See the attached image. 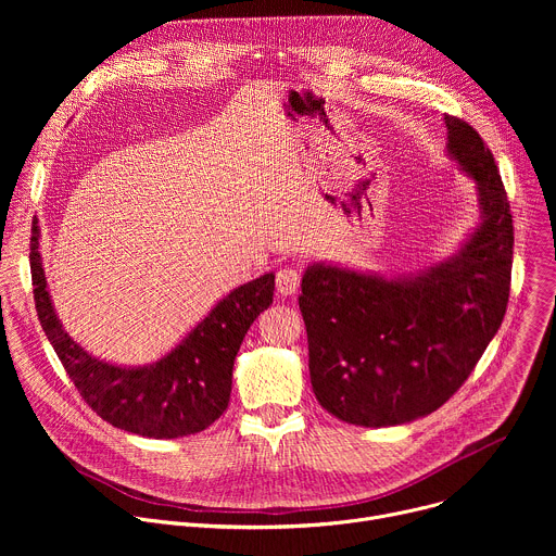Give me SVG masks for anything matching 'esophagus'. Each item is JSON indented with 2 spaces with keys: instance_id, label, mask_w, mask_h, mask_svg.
Segmentation results:
<instances>
[{
  "instance_id": "obj_1",
  "label": "esophagus",
  "mask_w": 556,
  "mask_h": 556,
  "mask_svg": "<svg viewBox=\"0 0 556 556\" xmlns=\"http://www.w3.org/2000/svg\"><path fill=\"white\" fill-rule=\"evenodd\" d=\"M299 283H301V275L296 268L288 266V268H281L277 273V292L283 294V296H290L299 290Z\"/></svg>"
}]
</instances>
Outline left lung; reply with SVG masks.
Segmentation results:
<instances>
[{"label": "left lung", "instance_id": "8db88e82", "mask_svg": "<svg viewBox=\"0 0 556 556\" xmlns=\"http://www.w3.org/2000/svg\"><path fill=\"white\" fill-rule=\"evenodd\" d=\"M446 155L472 180L480 219L457 251L418 273L312 262L299 307L316 401L356 427H395L440 409L497 334L510 292L513 215L491 149L444 116Z\"/></svg>", "mask_w": 556, "mask_h": 556}]
</instances>
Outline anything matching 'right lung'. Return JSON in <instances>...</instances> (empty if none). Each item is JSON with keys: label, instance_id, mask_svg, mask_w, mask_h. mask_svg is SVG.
<instances>
[{"label": "right lung", "instance_id": "add662e5", "mask_svg": "<svg viewBox=\"0 0 556 556\" xmlns=\"http://www.w3.org/2000/svg\"><path fill=\"white\" fill-rule=\"evenodd\" d=\"M39 219L33 222L30 270L41 328L84 401L112 427L155 440L211 427L228 407L232 365L257 316L273 303L275 273L232 288L165 356L116 365L90 354L63 328L41 260Z\"/></svg>", "mask_w": 556, "mask_h": 556}]
</instances>
